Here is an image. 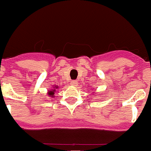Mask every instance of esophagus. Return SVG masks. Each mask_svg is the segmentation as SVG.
<instances>
[{
  "mask_svg": "<svg viewBox=\"0 0 151 151\" xmlns=\"http://www.w3.org/2000/svg\"><path fill=\"white\" fill-rule=\"evenodd\" d=\"M71 86H76L77 85H78V82L76 80H73L71 82Z\"/></svg>",
  "mask_w": 151,
  "mask_h": 151,
  "instance_id": "obj_1",
  "label": "esophagus"
}]
</instances>
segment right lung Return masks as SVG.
Wrapping results in <instances>:
<instances>
[{
  "label": "right lung",
  "instance_id": "right-lung-1",
  "mask_svg": "<svg viewBox=\"0 0 151 151\" xmlns=\"http://www.w3.org/2000/svg\"><path fill=\"white\" fill-rule=\"evenodd\" d=\"M58 86H56V85H55V86H53V87H52V89H50V90H48V96L49 97H52V98H53V97L55 96L54 94L55 93V89H58Z\"/></svg>",
  "mask_w": 151,
  "mask_h": 151
}]
</instances>
